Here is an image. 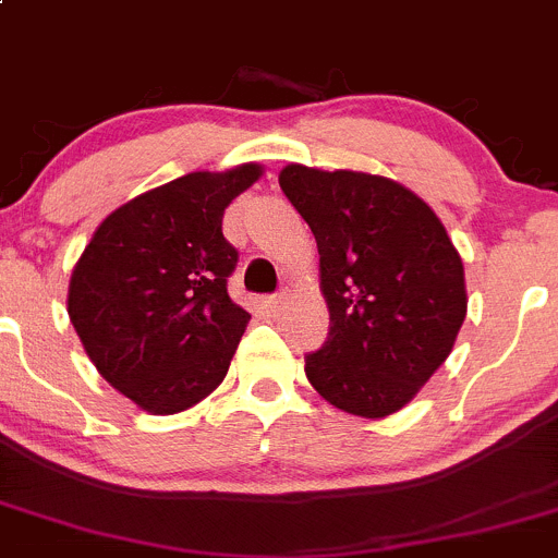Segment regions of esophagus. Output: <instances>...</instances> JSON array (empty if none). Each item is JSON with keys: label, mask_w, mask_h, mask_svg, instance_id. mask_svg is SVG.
Returning a JSON list of instances; mask_svg holds the SVG:
<instances>
[{"label": "esophagus", "mask_w": 558, "mask_h": 558, "mask_svg": "<svg viewBox=\"0 0 558 558\" xmlns=\"http://www.w3.org/2000/svg\"><path fill=\"white\" fill-rule=\"evenodd\" d=\"M264 304H267L269 313L278 315V313H283V307H286V304H289V294H286V291H283V294L267 296V299H264Z\"/></svg>", "instance_id": "esophagus-1"}]
</instances>
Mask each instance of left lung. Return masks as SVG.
Here are the masks:
<instances>
[{"mask_svg": "<svg viewBox=\"0 0 558 558\" xmlns=\"http://www.w3.org/2000/svg\"><path fill=\"white\" fill-rule=\"evenodd\" d=\"M278 181L315 234L331 320L304 357L310 385L342 412L387 417L454 348L468 313L460 254L430 205L385 175L291 162Z\"/></svg>", "mask_w": 558, "mask_h": 558, "instance_id": "8db88e82", "label": "left lung"}]
</instances>
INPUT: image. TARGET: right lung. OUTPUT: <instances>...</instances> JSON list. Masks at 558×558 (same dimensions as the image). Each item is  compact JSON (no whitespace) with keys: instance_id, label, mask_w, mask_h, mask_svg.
<instances>
[{"instance_id":"right-lung-1","label":"right lung","mask_w":558,"mask_h":558,"mask_svg":"<svg viewBox=\"0 0 558 558\" xmlns=\"http://www.w3.org/2000/svg\"><path fill=\"white\" fill-rule=\"evenodd\" d=\"M262 175L245 162L133 197L74 264L69 318L107 383L149 414L195 407L227 377L251 315L227 294L238 251L225 208Z\"/></svg>"}]
</instances>
